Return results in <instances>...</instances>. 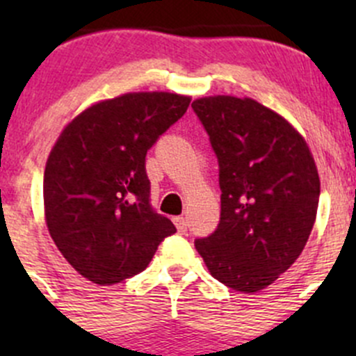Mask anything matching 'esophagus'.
<instances>
[{"mask_svg":"<svg viewBox=\"0 0 356 356\" xmlns=\"http://www.w3.org/2000/svg\"><path fill=\"white\" fill-rule=\"evenodd\" d=\"M172 220H174L175 227H177V231L181 232V234H184V232L188 231V222H186L184 217H174Z\"/></svg>","mask_w":356,"mask_h":356,"instance_id":"esophagus-1","label":"esophagus"}]
</instances>
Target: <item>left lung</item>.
<instances>
[{
  "mask_svg": "<svg viewBox=\"0 0 356 356\" xmlns=\"http://www.w3.org/2000/svg\"><path fill=\"white\" fill-rule=\"evenodd\" d=\"M218 161L220 222L195 246L227 288L257 293L294 264L321 196L317 167L288 120L250 98L193 102Z\"/></svg>",
  "mask_w": 356,
  "mask_h": 356,
  "instance_id": "obj_1",
  "label": "left lung"
}]
</instances>
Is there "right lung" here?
Instances as JSON below:
<instances>
[{
  "label": "right lung",
  "mask_w": 356,
  "mask_h": 356,
  "mask_svg": "<svg viewBox=\"0 0 356 356\" xmlns=\"http://www.w3.org/2000/svg\"><path fill=\"white\" fill-rule=\"evenodd\" d=\"M189 103L174 92L106 99L75 117L53 146L42 184L46 224L89 281L105 286L139 274L177 231L153 208L146 153Z\"/></svg>",
  "instance_id": "add662e5"
}]
</instances>
